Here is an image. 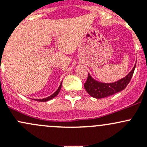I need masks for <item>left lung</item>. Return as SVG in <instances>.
<instances>
[{"mask_svg":"<svg viewBox=\"0 0 147 147\" xmlns=\"http://www.w3.org/2000/svg\"><path fill=\"white\" fill-rule=\"evenodd\" d=\"M136 65H134L132 70L125 77L119 81L113 83H102L94 80L90 74H88L87 79L84 84L86 91L91 97L97 99L104 98L113 95L116 93L124 90L131 80L134 74Z\"/></svg>","mask_w":147,"mask_h":147,"instance_id":"left-lung-1","label":"left lung"}]
</instances>
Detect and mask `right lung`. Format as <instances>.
Instances as JSON below:
<instances>
[{
	"label": "right lung",
	"instance_id": "add662e5",
	"mask_svg": "<svg viewBox=\"0 0 147 147\" xmlns=\"http://www.w3.org/2000/svg\"><path fill=\"white\" fill-rule=\"evenodd\" d=\"M61 87H62V82H61V84H60V87H59L58 89H57V91H56L55 92L53 93V94H52V95H50V97H46V98H44V99H40V100H35V101H38V102H47V101H49V100H51V99L54 98L55 97H56V96H57V94H58V93L60 92V89H61Z\"/></svg>",
	"mask_w": 147,
	"mask_h": 147
}]
</instances>
